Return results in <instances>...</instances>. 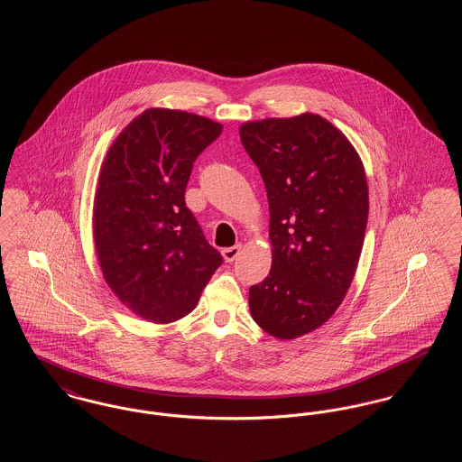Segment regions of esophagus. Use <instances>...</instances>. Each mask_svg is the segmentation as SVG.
<instances>
[{"mask_svg":"<svg viewBox=\"0 0 462 462\" xmlns=\"http://www.w3.org/2000/svg\"><path fill=\"white\" fill-rule=\"evenodd\" d=\"M240 254H242V245H235V246L222 250V257L226 263H233Z\"/></svg>","mask_w":462,"mask_h":462,"instance_id":"obj_1","label":"esophagus"}]
</instances>
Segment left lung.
<instances>
[{"label":"left lung","mask_w":462,"mask_h":462,"mask_svg":"<svg viewBox=\"0 0 462 462\" xmlns=\"http://www.w3.org/2000/svg\"><path fill=\"white\" fill-rule=\"evenodd\" d=\"M245 151L269 203L271 271L248 291L255 323L276 339L321 327L349 291L364 246L368 186L356 149L319 115L243 123Z\"/></svg>","instance_id":"left-lung-1"}]
</instances>
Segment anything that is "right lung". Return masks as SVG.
Here are the masks:
<instances>
[{
    "label": "right lung",
    "mask_w": 462,
    "mask_h": 462,
    "mask_svg": "<svg viewBox=\"0 0 462 462\" xmlns=\"http://www.w3.org/2000/svg\"><path fill=\"white\" fill-rule=\"evenodd\" d=\"M220 132L208 118L152 107L125 126L102 163L98 264L123 304L149 321L189 315L222 264L184 199L196 158Z\"/></svg>",
    "instance_id": "right-lung-1"
}]
</instances>
